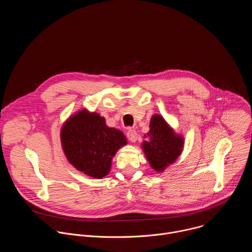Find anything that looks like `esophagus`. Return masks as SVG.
<instances>
[{
    "mask_svg": "<svg viewBox=\"0 0 252 252\" xmlns=\"http://www.w3.org/2000/svg\"><path fill=\"white\" fill-rule=\"evenodd\" d=\"M126 136H127L128 140L131 142H135L137 139V133L134 129H128L126 132Z\"/></svg>",
    "mask_w": 252,
    "mask_h": 252,
    "instance_id": "34e87169",
    "label": "esophagus"
}]
</instances>
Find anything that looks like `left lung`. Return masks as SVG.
Returning <instances> with one entry per match:
<instances>
[{"label": "left lung", "mask_w": 252, "mask_h": 252, "mask_svg": "<svg viewBox=\"0 0 252 252\" xmlns=\"http://www.w3.org/2000/svg\"><path fill=\"white\" fill-rule=\"evenodd\" d=\"M145 137L148 140H143L142 151L152 168L158 172H162L183 153L184 137L176 134L160 115L152 117L150 131Z\"/></svg>", "instance_id": "left-lung-1"}]
</instances>
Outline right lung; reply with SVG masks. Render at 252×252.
Segmentation results:
<instances>
[{
    "label": "right lung",
    "mask_w": 252,
    "mask_h": 252,
    "mask_svg": "<svg viewBox=\"0 0 252 252\" xmlns=\"http://www.w3.org/2000/svg\"><path fill=\"white\" fill-rule=\"evenodd\" d=\"M61 142L69 163L94 178L109 174L113 158L127 143L121 130L109 127L104 118L87 109L65 121L61 129Z\"/></svg>",
    "instance_id": "1"
}]
</instances>
